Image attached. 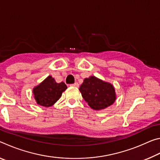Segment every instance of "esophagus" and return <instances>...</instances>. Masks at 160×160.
I'll use <instances>...</instances> for the list:
<instances>
[{"label": "esophagus", "instance_id": "1", "mask_svg": "<svg viewBox=\"0 0 160 160\" xmlns=\"http://www.w3.org/2000/svg\"><path fill=\"white\" fill-rule=\"evenodd\" d=\"M70 86L75 87V88H78V87H79V84L78 82H75L74 84H71V85H70Z\"/></svg>", "mask_w": 160, "mask_h": 160}]
</instances>
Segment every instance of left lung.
Instances as JSON below:
<instances>
[{
  "label": "left lung",
  "mask_w": 160,
  "mask_h": 160,
  "mask_svg": "<svg viewBox=\"0 0 160 160\" xmlns=\"http://www.w3.org/2000/svg\"><path fill=\"white\" fill-rule=\"evenodd\" d=\"M79 90L85 101L94 110L105 109L116 100L115 90L112 84L94 76L85 78Z\"/></svg>",
  "instance_id": "8db88e82"
}]
</instances>
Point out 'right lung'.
<instances>
[{"instance_id":"1","label":"right lung","mask_w":160,"mask_h":160,"mask_svg":"<svg viewBox=\"0 0 160 160\" xmlns=\"http://www.w3.org/2000/svg\"><path fill=\"white\" fill-rule=\"evenodd\" d=\"M66 89L67 86L63 82L57 83L54 78L48 76L39 85L35 87L33 93L38 104L48 107L58 101Z\"/></svg>"}]
</instances>
